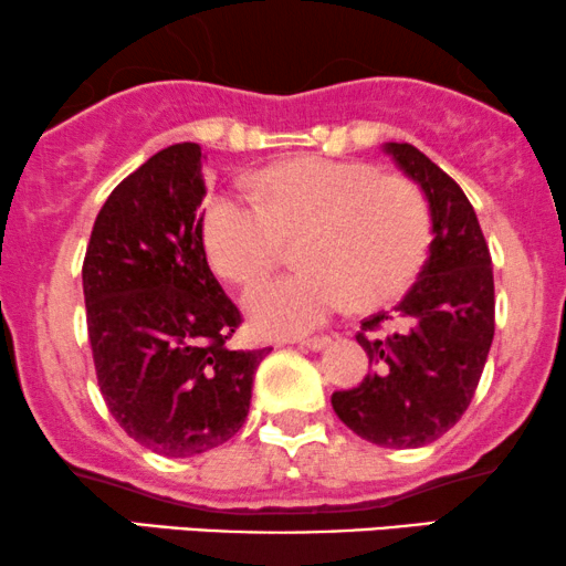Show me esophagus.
Wrapping results in <instances>:
<instances>
[{"instance_id": "obj_1", "label": "esophagus", "mask_w": 566, "mask_h": 566, "mask_svg": "<svg viewBox=\"0 0 566 566\" xmlns=\"http://www.w3.org/2000/svg\"><path fill=\"white\" fill-rule=\"evenodd\" d=\"M298 346L301 348H310V350H322L329 343L327 335H317V337H298Z\"/></svg>"}]
</instances>
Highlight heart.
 Returning <instances> with one entry per match:
<instances>
[{
  "instance_id": "b5f03b06",
  "label": "heart",
  "mask_w": 566,
  "mask_h": 566,
  "mask_svg": "<svg viewBox=\"0 0 566 566\" xmlns=\"http://www.w3.org/2000/svg\"><path fill=\"white\" fill-rule=\"evenodd\" d=\"M252 200L210 197L202 241L226 281L252 285L296 247L301 273L247 291L244 310L265 335L325 325L354 298L379 306L400 296L427 262L434 218L421 187L369 164L293 158L249 179Z\"/></svg>"
}]
</instances>
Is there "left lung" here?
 Listing matches in <instances>:
<instances>
[{"instance_id":"obj_1","label":"left lung","mask_w":566,"mask_h":566,"mask_svg":"<svg viewBox=\"0 0 566 566\" xmlns=\"http://www.w3.org/2000/svg\"><path fill=\"white\" fill-rule=\"evenodd\" d=\"M385 153L427 195L434 241L400 304L361 322L356 340L374 371L333 392V408L366 442L406 450L434 442L471 406L494 340V270L458 181L408 143Z\"/></svg>"}]
</instances>
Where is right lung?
Masks as SVG:
<instances>
[{
  "mask_svg": "<svg viewBox=\"0 0 566 566\" xmlns=\"http://www.w3.org/2000/svg\"><path fill=\"white\" fill-rule=\"evenodd\" d=\"M202 148L145 160L93 223L83 291L95 377L116 423L164 458H192L244 427L270 348L239 350L237 304L202 244Z\"/></svg>",
  "mask_w": 566,
  "mask_h": 566,
  "instance_id": "obj_1",
  "label": "right lung"
}]
</instances>
